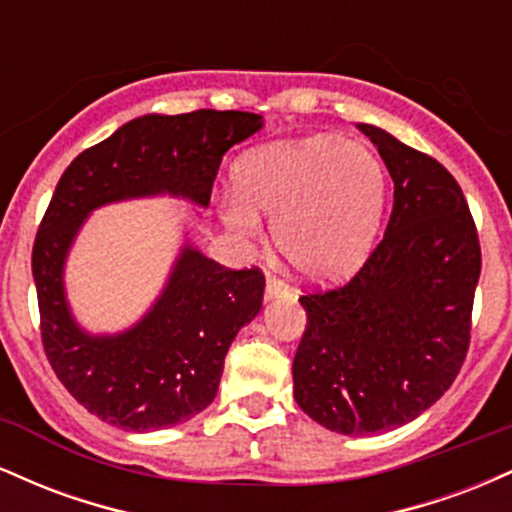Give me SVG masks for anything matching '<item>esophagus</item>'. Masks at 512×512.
Returning a JSON list of instances; mask_svg holds the SVG:
<instances>
[{
	"label": "esophagus",
	"instance_id": "1",
	"mask_svg": "<svg viewBox=\"0 0 512 512\" xmlns=\"http://www.w3.org/2000/svg\"><path fill=\"white\" fill-rule=\"evenodd\" d=\"M264 296H267V301H274V298H286L289 296V286L281 284V281L274 279V276H269L267 286H264Z\"/></svg>",
	"mask_w": 512,
	"mask_h": 512
}]
</instances>
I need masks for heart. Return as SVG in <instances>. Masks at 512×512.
<instances>
[{
  "instance_id": "b5f03b06",
  "label": "heart",
  "mask_w": 512,
  "mask_h": 512,
  "mask_svg": "<svg viewBox=\"0 0 512 512\" xmlns=\"http://www.w3.org/2000/svg\"><path fill=\"white\" fill-rule=\"evenodd\" d=\"M233 192L221 209L240 240L260 238L274 219L276 248L317 284L351 276L373 252L385 211V168L358 142L305 137L267 144L233 166Z\"/></svg>"
}]
</instances>
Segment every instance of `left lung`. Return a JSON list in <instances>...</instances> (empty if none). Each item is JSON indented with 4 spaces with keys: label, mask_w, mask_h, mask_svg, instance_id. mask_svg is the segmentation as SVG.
Wrapping results in <instances>:
<instances>
[{
    "label": "left lung",
    "mask_w": 512,
    "mask_h": 512,
    "mask_svg": "<svg viewBox=\"0 0 512 512\" xmlns=\"http://www.w3.org/2000/svg\"><path fill=\"white\" fill-rule=\"evenodd\" d=\"M395 182L383 240L349 284L301 298L293 397L342 436L404 426L460 373L481 250L455 178L436 158L358 122Z\"/></svg>",
    "instance_id": "8db88e82"
}]
</instances>
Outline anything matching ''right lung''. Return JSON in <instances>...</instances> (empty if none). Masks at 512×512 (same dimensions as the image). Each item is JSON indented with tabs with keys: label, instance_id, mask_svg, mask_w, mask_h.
Segmentation results:
<instances>
[{
	"label": "right lung",
	"instance_id": "1",
	"mask_svg": "<svg viewBox=\"0 0 512 512\" xmlns=\"http://www.w3.org/2000/svg\"><path fill=\"white\" fill-rule=\"evenodd\" d=\"M262 127V115L240 110L134 117L76 156L57 182L33 245L40 330L57 378L98 419L142 433L207 409L228 346L262 310L264 276L209 260L185 226L149 310L125 330L88 332L64 284L81 228L96 209L129 199L170 197L207 209L223 154Z\"/></svg>",
	"mask_w": 512,
	"mask_h": 512
}]
</instances>
